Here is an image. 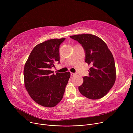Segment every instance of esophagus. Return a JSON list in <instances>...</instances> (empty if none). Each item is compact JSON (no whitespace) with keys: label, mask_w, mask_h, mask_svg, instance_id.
Masks as SVG:
<instances>
[{"label":"esophagus","mask_w":133,"mask_h":133,"mask_svg":"<svg viewBox=\"0 0 133 133\" xmlns=\"http://www.w3.org/2000/svg\"><path fill=\"white\" fill-rule=\"evenodd\" d=\"M70 75H71V76H74L76 75V73H74V72H71V73H70Z\"/></svg>","instance_id":"obj_1"}]
</instances>
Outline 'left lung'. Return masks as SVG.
Segmentation results:
<instances>
[{"label": "left lung", "instance_id": "1", "mask_svg": "<svg viewBox=\"0 0 133 133\" xmlns=\"http://www.w3.org/2000/svg\"><path fill=\"white\" fill-rule=\"evenodd\" d=\"M83 47L85 62L91 67L88 76L83 77L79 92L90 99H98L105 96L116 81L114 59L106 44L99 37L92 34H79L70 36Z\"/></svg>", "mask_w": 133, "mask_h": 133}]
</instances>
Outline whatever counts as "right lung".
I'll use <instances>...</instances> for the list:
<instances>
[{
	"label": "right lung",
	"instance_id": "obj_1",
	"mask_svg": "<svg viewBox=\"0 0 133 133\" xmlns=\"http://www.w3.org/2000/svg\"><path fill=\"white\" fill-rule=\"evenodd\" d=\"M65 38L52 39L37 45L30 52L24 69L25 88L37 104L52 107L63 97L70 72L50 70L59 63V46Z\"/></svg>",
	"mask_w": 133,
	"mask_h": 133
}]
</instances>
